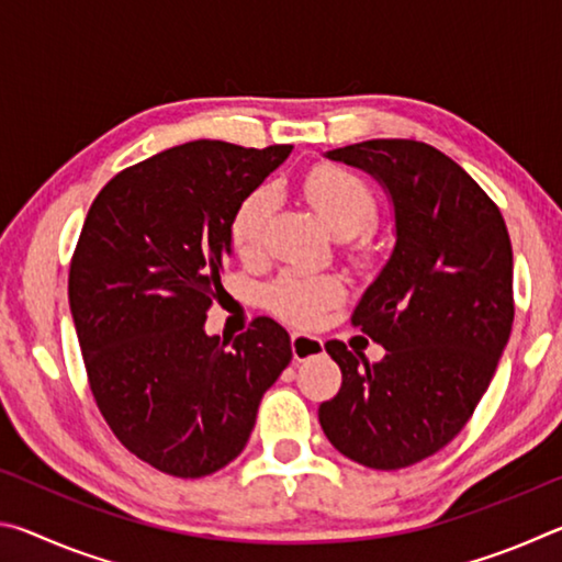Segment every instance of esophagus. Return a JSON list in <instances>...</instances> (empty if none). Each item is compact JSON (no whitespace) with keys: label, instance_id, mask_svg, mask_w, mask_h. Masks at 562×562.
Instances as JSON below:
<instances>
[{"label":"esophagus","instance_id":"esophagus-1","mask_svg":"<svg viewBox=\"0 0 562 562\" xmlns=\"http://www.w3.org/2000/svg\"><path fill=\"white\" fill-rule=\"evenodd\" d=\"M325 351V341L312 335H302V331H294L292 335V357L297 361L319 357Z\"/></svg>","mask_w":562,"mask_h":562}]
</instances>
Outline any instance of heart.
Returning <instances> with one entry per match:
<instances>
[{
  "label": "heart",
  "instance_id": "heart-1",
  "mask_svg": "<svg viewBox=\"0 0 562 562\" xmlns=\"http://www.w3.org/2000/svg\"><path fill=\"white\" fill-rule=\"evenodd\" d=\"M302 193L317 211L319 221L335 235L355 237L374 223V195L345 168L319 166L310 170L302 180ZM272 205L274 195L270 188H255L235 205L227 223V237L240 260L258 258ZM341 294H345V284L331 274H322V278L282 274L278 282L270 284L268 304L274 315L292 325L310 327L322 317V312L341 300Z\"/></svg>",
  "mask_w": 562,
  "mask_h": 562
}]
</instances>
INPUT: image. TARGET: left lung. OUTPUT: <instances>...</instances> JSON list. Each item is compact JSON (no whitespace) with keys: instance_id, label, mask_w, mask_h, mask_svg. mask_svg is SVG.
I'll use <instances>...</instances> for the list:
<instances>
[{"instance_id":"1","label":"left lung","mask_w":562,"mask_h":562,"mask_svg":"<svg viewBox=\"0 0 562 562\" xmlns=\"http://www.w3.org/2000/svg\"><path fill=\"white\" fill-rule=\"evenodd\" d=\"M327 158L382 183L396 243L351 315L386 355L369 364L327 341L341 386L319 406V424L347 459L406 469L463 429L496 374L516 312L510 237L498 205L429 144L374 138Z\"/></svg>"}]
</instances>
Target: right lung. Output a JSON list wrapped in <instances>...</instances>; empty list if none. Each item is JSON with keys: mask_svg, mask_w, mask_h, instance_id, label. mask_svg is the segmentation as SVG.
Wrapping results in <instances>:
<instances>
[{"mask_svg": "<svg viewBox=\"0 0 562 562\" xmlns=\"http://www.w3.org/2000/svg\"><path fill=\"white\" fill-rule=\"evenodd\" d=\"M290 150L190 140L113 176L83 221L69 307L91 394L116 439L168 475L203 479L240 456L292 359L270 317L233 345L205 335L235 205Z\"/></svg>", "mask_w": 562, "mask_h": 562, "instance_id": "obj_1", "label": "right lung"}]
</instances>
